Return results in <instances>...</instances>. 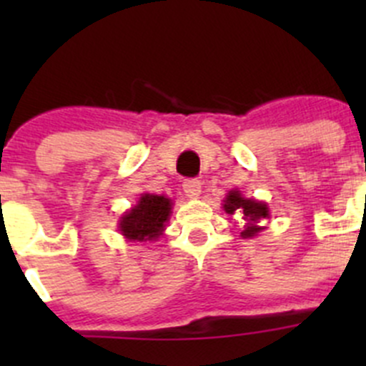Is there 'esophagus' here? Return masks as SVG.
<instances>
[{
	"label": "esophagus",
	"mask_w": 366,
	"mask_h": 366,
	"mask_svg": "<svg viewBox=\"0 0 366 366\" xmlns=\"http://www.w3.org/2000/svg\"><path fill=\"white\" fill-rule=\"evenodd\" d=\"M182 189L187 197L197 198L202 193V182L198 179H186L182 184Z\"/></svg>",
	"instance_id": "34e87169"
}]
</instances>
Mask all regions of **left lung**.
Here are the masks:
<instances>
[{"instance_id": "obj_1", "label": "left lung", "mask_w": 366, "mask_h": 366, "mask_svg": "<svg viewBox=\"0 0 366 366\" xmlns=\"http://www.w3.org/2000/svg\"><path fill=\"white\" fill-rule=\"evenodd\" d=\"M223 207L228 214H235L239 210V212L244 216V219L248 221V223L244 224V230L241 232V235L244 239L254 237L258 232L264 230V228L258 227L257 224L258 221L269 216L267 205L262 204V202L252 200V198L248 200V198H242L239 191H230L227 197V200H224Z\"/></svg>"}]
</instances>
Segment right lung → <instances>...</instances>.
<instances>
[{
  "instance_id": "1",
  "label": "right lung",
  "mask_w": 366,
  "mask_h": 366,
  "mask_svg": "<svg viewBox=\"0 0 366 366\" xmlns=\"http://www.w3.org/2000/svg\"><path fill=\"white\" fill-rule=\"evenodd\" d=\"M172 202L157 194H143L120 219V232L131 241H156L164 230Z\"/></svg>"
}]
</instances>
